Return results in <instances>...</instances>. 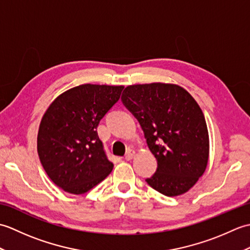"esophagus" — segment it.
I'll return each mask as SVG.
<instances>
[{
  "label": "esophagus",
  "instance_id": "34e87169",
  "mask_svg": "<svg viewBox=\"0 0 250 250\" xmlns=\"http://www.w3.org/2000/svg\"><path fill=\"white\" fill-rule=\"evenodd\" d=\"M134 155H135V151L133 149H128L125 155V160H131V159H133Z\"/></svg>",
  "mask_w": 250,
  "mask_h": 250
}]
</instances>
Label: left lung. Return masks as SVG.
I'll list each match as a JSON object with an SVG mask.
<instances>
[{"label": "left lung", "mask_w": 250, "mask_h": 250, "mask_svg": "<svg viewBox=\"0 0 250 250\" xmlns=\"http://www.w3.org/2000/svg\"><path fill=\"white\" fill-rule=\"evenodd\" d=\"M121 101L140 122L158 167L147 184L167 196L183 194L203 175L209 141L203 111L177 84L128 86Z\"/></svg>", "instance_id": "obj_1"}]
</instances>
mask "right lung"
Returning a JSON list of instances; mask_svg holds the SVG:
<instances>
[{"mask_svg": "<svg viewBox=\"0 0 250 250\" xmlns=\"http://www.w3.org/2000/svg\"><path fill=\"white\" fill-rule=\"evenodd\" d=\"M122 89L81 84L59 95L43 116L37 152L49 178L66 192H87L113 169L97 128L118 102Z\"/></svg>", "mask_w": 250, "mask_h": 250, "instance_id": "add662e5", "label": "right lung"}]
</instances>
